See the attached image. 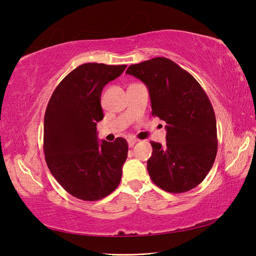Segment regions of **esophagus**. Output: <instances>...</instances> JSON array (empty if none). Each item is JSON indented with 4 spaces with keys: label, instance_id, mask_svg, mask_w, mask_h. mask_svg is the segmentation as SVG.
<instances>
[{
    "label": "esophagus",
    "instance_id": "1",
    "mask_svg": "<svg viewBox=\"0 0 256 256\" xmlns=\"http://www.w3.org/2000/svg\"><path fill=\"white\" fill-rule=\"evenodd\" d=\"M136 142H138L136 138H129V140H128V145H129V147H132Z\"/></svg>",
    "mask_w": 256,
    "mask_h": 256
}]
</instances>
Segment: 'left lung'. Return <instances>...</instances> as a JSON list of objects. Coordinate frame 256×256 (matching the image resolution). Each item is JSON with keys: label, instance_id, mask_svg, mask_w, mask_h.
<instances>
[{"label": "left lung", "instance_id": "1", "mask_svg": "<svg viewBox=\"0 0 256 256\" xmlns=\"http://www.w3.org/2000/svg\"><path fill=\"white\" fill-rule=\"evenodd\" d=\"M150 92L152 114L166 122V144L152 141L147 171L162 190L182 193L204 180L214 164L218 141L212 106L193 76L166 58L128 67Z\"/></svg>", "mask_w": 256, "mask_h": 256}]
</instances>
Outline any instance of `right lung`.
<instances>
[{
  "label": "right lung",
  "instance_id": "right-lung-1",
  "mask_svg": "<svg viewBox=\"0 0 256 256\" xmlns=\"http://www.w3.org/2000/svg\"><path fill=\"white\" fill-rule=\"evenodd\" d=\"M127 65L86 63L60 81L49 100L44 120V152L51 174L69 194L83 200L109 196L120 182L127 159L125 138H97L104 118L102 92Z\"/></svg>",
  "mask_w": 256,
  "mask_h": 256
}]
</instances>
